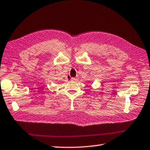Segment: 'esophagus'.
<instances>
[{"instance_id": "esophagus-1", "label": "esophagus", "mask_w": 150, "mask_h": 150, "mask_svg": "<svg viewBox=\"0 0 150 150\" xmlns=\"http://www.w3.org/2000/svg\"><path fill=\"white\" fill-rule=\"evenodd\" d=\"M71 81H76V80H77V79L73 77V78H71Z\"/></svg>"}]
</instances>
